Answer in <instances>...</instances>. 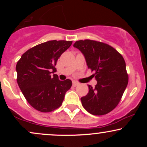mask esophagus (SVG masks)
Masks as SVG:
<instances>
[{
	"label": "esophagus",
	"mask_w": 147,
	"mask_h": 147,
	"mask_svg": "<svg viewBox=\"0 0 147 147\" xmlns=\"http://www.w3.org/2000/svg\"><path fill=\"white\" fill-rule=\"evenodd\" d=\"M78 85H79L78 82H75V81H74V82H72V86H78Z\"/></svg>",
	"instance_id": "1"
}]
</instances>
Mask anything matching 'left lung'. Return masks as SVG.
<instances>
[{
	"instance_id": "left-lung-1",
	"label": "left lung",
	"mask_w": 147,
	"mask_h": 147,
	"mask_svg": "<svg viewBox=\"0 0 147 147\" xmlns=\"http://www.w3.org/2000/svg\"><path fill=\"white\" fill-rule=\"evenodd\" d=\"M73 46L83 54L97 81L95 88L88 85V93L81 98L82 106L94 115L109 113L119 104L127 86L125 61L115 49L102 42L80 40Z\"/></svg>"
}]
</instances>
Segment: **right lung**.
<instances>
[{"instance_id": "right-lung-1", "label": "right lung", "mask_w": 147, "mask_h": 147, "mask_svg": "<svg viewBox=\"0 0 147 147\" xmlns=\"http://www.w3.org/2000/svg\"><path fill=\"white\" fill-rule=\"evenodd\" d=\"M72 41H49L30 48L17 62V83L28 102L36 110L51 112L62 104L72 81H61L55 65Z\"/></svg>"}]
</instances>
